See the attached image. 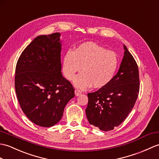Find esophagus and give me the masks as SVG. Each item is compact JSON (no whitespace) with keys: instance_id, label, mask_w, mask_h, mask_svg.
<instances>
[{"instance_id":"1","label":"esophagus","mask_w":159,"mask_h":159,"mask_svg":"<svg viewBox=\"0 0 159 159\" xmlns=\"http://www.w3.org/2000/svg\"><path fill=\"white\" fill-rule=\"evenodd\" d=\"M75 95H76V96H79V95H80V93H81V91H79V90H78V89H75Z\"/></svg>"}]
</instances>
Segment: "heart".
<instances>
[{
    "label": "heart",
    "mask_w": 159,
    "mask_h": 159,
    "mask_svg": "<svg viewBox=\"0 0 159 159\" xmlns=\"http://www.w3.org/2000/svg\"><path fill=\"white\" fill-rule=\"evenodd\" d=\"M118 65L119 60L115 53L95 43L87 42L74 51L66 52L63 58L62 72L70 80L80 70L82 73L73 81L75 87L87 89L93 85L95 89H101L111 82Z\"/></svg>",
    "instance_id": "b5f03b06"
}]
</instances>
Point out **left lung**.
<instances>
[{
	"label": "left lung",
	"instance_id": "8db88e82",
	"mask_svg": "<svg viewBox=\"0 0 159 159\" xmlns=\"http://www.w3.org/2000/svg\"><path fill=\"white\" fill-rule=\"evenodd\" d=\"M124 56L116 75L108 85L88 93L87 120L99 129L108 131L119 126L134 106L139 90L138 67L125 45Z\"/></svg>",
	"mask_w": 159,
	"mask_h": 159
}]
</instances>
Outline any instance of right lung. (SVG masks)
Returning a JSON list of instances; mask_svg holds the SVG:
<instances>
[{
  "label": "right lung",
  "instance_id": "add662e5",
  "mask_svg": "<svg viewBox=\"0 0 159 159\" xmlns=\"http://www.w3.org/2000/svg\"><path fill=\"white\" fill-rule=\"evenodd\" d=\"M59 32L40 35L18 59L15 87L24 113L32 123L49 127L60 121L75 89L61 74Z\"/></svg>",
  "mask_w": 159,
  "mask_h": 159
}]
</instances>
